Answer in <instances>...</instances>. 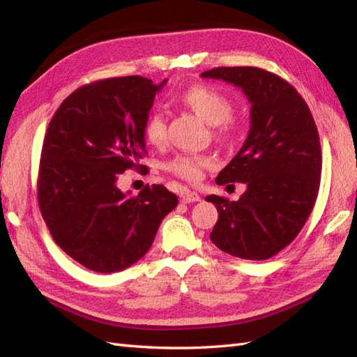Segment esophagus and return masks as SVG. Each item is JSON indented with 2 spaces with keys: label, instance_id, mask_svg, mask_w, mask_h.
<instances>
[{
  "label": "esophagus",
  "instance_id": "34e87169",
  "mask_svg": "<svg viewBox=\"0 0 357 357\" xmlns=\"http://www.w3.org/2000/svg\"><path fill=\"white\" fill-rule=\"evenodd\" d=\"M180 198H181L183 202H186V204L201 201V197L198 195V193L197 192H190V190H183L180 193Z\"/></svg>",
  "mask_w": 357,
  "mask_h": 357
}]
</instances>
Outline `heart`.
Listing matches in <instances>:
<instances>
[{
  "label": "heart",
  "mask_w": 357,
  "mask_h": 357,
  "mask_svg": "<svg viewBox=\"0 0 357 357\" xmlns=\"http://www.w3.org/2000/svg\"><path fill=\"white\" fill-rule=\"evenodd\" d=\"M178 102L190 109L205 123L218 126L219 135L226 137L232 132V102L228 96L214 86L192 84L178 95ZM143 134L149 144L155 147L164 144L167 139V121L164 113H150L144 122ZM210 165L211 160L207 156L186 153L167 162L165 168L183 180L195 181L202 176V171Z\"/></svg>",
  "instance_id": "obj_1"
}]
</instances>
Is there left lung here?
I'll return each mask as SVG.
<instances>
[{"label":"left lung","mask_w":357,"mask_h":357,"mask_svg":"<svg viewBox=\"0 0 357 357\" xmlns=\"http://www.w3.org/2000/svg\"><path fill=\"white\" fill-rule=\"evenodd\" d=\"M240 88L250 102V129L240 152L215 177L245 183L238 201L210 195L219 213L210 238L235 257L265 261L305 225L320 186L321 150L307 102L294 86L256 67H220L201 74Z\"/></svg>","instance_id":"left-lung-1"}]
</instances>
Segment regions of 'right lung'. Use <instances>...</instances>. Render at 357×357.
<instances>
[{"label":"right lung","instance_id":"add662e5","mask_svg":"<svg viewBox=\"0 0 357 357\" xmlns=\"http://www.w3.org/2000/svg\"><path fill=\"white\" fill-rule=\"evenodd\" d=\"M165 83L128 75L84 84L49 123L37 181L41 215L62 250L95 273L139 261L178 204L162 185L138 195L117 188L126 169H146L143 128Z\"/></svg>","mask_w":357,"mask_h":357}]
</instances>
